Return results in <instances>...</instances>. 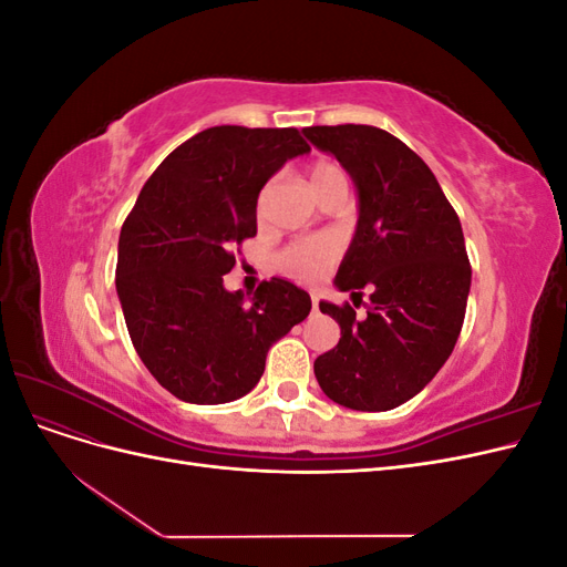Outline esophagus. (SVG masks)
Listing matches in <instances>:
<instances>
[{
  "mask_svg": "<svg viewBox=\"0 0 567 567\" xmlns=\"http://www.w3.org/2000/svg\"><path fill=\"white\" fill-rule=\"evenodd\" d=\"M312 310L319 312V296H312Z\"/></svg>",
  "mask_w": 567,
  "mask_h": 567,
  "instance_id": "1",
  "label": "esophagus"
}]
</instances>
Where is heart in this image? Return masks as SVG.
<instances>
[{
    "label": "heart",
    "instance_id": "heart-1",
    "mask_svg": "<svg viewBox=\"0 0 567 567\" xmlns=\"http://www.w3.org/2000/svg\"><path fill=\"white\" fill-rule=\"evenodd\" d=\"M342 175L340 167L329 161H319L310 169V184L317 192V188L331 177ZM267 200V188L260 194V200H257V208H265ZM336 257V244L326 236H315V238H302V241L290 244L288 248L281 250L279 255V267L288 274V277L300 279V281H312L319 274L333 262Z\"/></svg>",
    "mask_w": 567,
    "mask_h": 567
}]
</instances>
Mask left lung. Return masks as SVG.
Wrapping results in <instances>:
<instances>
[{"label": "left lung", "instance_id": "left-lung-1", "mask_svg": "<svg viewBox=\"0 0 567 567\" xmlns=\"http://www.w3.org/2000/svg\"><path fill=\"white\" fill-rule=\"evenodd\" d=\"M302 132L348 169L359 196L357 231L336 286L371 290L364 319L350 305L319 302L340 323V340L317 357L315 375L336 404L388 411L431 383L456 346L471 290L461 221L431 167L390 132Z\"/></svg>", "mask_w": 567, "mask_h": 567}]
</instances>
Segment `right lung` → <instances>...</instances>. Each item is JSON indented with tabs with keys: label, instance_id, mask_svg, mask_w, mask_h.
<instances>
[{
	"label": "right lung",
	"instance_id": "add662e5",
	"mask_svg": "<svg viewBox=\"0 0 567 567\" xmlns=\"http://www.w3.org/2000/svg\"><path fill=\"white\" fill-rule=\"evenodd\" d=\"M310 144L296 127L203 130L144 184L117 241L115 288L132 346L182 402L248 394L269 348L312 310L296 284L262 281L250 302L225 288L231 252L257 234V196Z\"/></svg>",
	"mask_w": 567,
	"mask_h": 567
}]
</instances>
